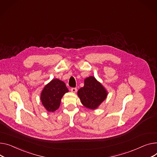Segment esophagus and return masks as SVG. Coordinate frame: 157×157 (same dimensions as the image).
I'll use <instances>...</instances> for the list:
<instances>
[{
	"label": "esophagus",
	"instance_id": "34e87169",
	"mask_svg": "<svg viewBox=\"0 0 157 157\" xmlns=\"http://www.w3.org/2000/svg\"><path fill=\"white\" fill-rule=\"evenodd\" d=\"M71 91L72 93H76L77 91V88H71Z\"/></svg>",
	"mask_w": 157,
	"mask_h": 157
}]
</instances>
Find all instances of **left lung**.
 <instances>
[{"label":"left lung","mask_w":157,"mask_h":157,"mask_svg":"<svg viewBox=\"0 0 157 157\" xmlns=\"http://www.w3.org/2000/svg\"><path fill=\"white\" fill-rule=\"evenodd\" d=\"M78 95L85 107L95 109L106 98L107 93L95 78L90 76L85 79V85L78 90Z\"/></svg>","instance_id":"left-lung-1"}]
</instances>
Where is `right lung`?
Returning <instances> with one entry per match:
<instances>
[{
  "label": "right lung",
  "instance_id": "1",
  "mask_svg": "<svg viewBox=\"0 0 157 157\" xmlns=\"http://www.w3.org/2000/svg\"><path fill=\"white\" fill-rule=\"evenodd\" d=\"M69 90L65 83L58 79H52L41 93V101L48 112H54L59 109L60 100Z\"/></svg>",
  "mask_w": 157,
  "mask_h": 157
}]
</instances>
